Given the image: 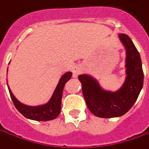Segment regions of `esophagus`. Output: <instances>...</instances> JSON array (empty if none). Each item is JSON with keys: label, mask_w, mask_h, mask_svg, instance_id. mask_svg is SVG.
Instances as JSON below:
<instances>
[{"label": "esophagus", "mask_w": 149, "mask_h": 149, "mask_svg": "<svg viewBox=\"0 0 149 149\" xmlns=\"http://www.w3.org/2000/svg\"><path fill=\"white\" fill-rule=\"evenodd\" d=\"M83 71V67L80 65H77L74 66V70H73V77L75 78L77 77L79 74H81Z\"/></svg>", "instance_id": "obj_1"}]
</instances>
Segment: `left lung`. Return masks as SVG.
Instances as JSON below:
<instances>
[{"label":"left lung","mask_w":149,"mask_h":149,"mask_svg":"<svg viewBox=\"0 0 149 149\" xmlns=\"http://www.w3.org/2000/svg\"><path fill=\"white\" fill-rule=\"evenodd\" d=\"M119 39L127 49V78L121 89L113 93L105 91L90 76H79L87 107L98 117L114 118L125 114L134 104L143 84L140 54L127 35L120 34Z\"/></svg>","instance_id":"obj_1"}]
</instances>
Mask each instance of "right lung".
Instances as JSON below:
<instances>
[{
    "instance_id": "right-lung-1",
    "label": "right lung",
    "mask_w": 149,
    "mask_h": 149,
    "mask_svg": "<svg viewBox=\"0 0 149 149\" xmlns=\"http://www.w3.org/2000/svg\"><path fill=\"white\" fill-rule=\"evenodd\" d=\"M72 76L70 72L66 73L64 74L60 82L58 84L56 89L54 90L53 96L46 104L41 106H28L21 104L15 99L12 92L8 87L9 92L10 98L13 101L15 107L17 109V110L20 112L22 115H24L27 118H30L32 120L36 121H49L54 119L60 113L61 109V100H62V94L64 87L66 82H68Z\"/></svg>"
}]
</instances>
